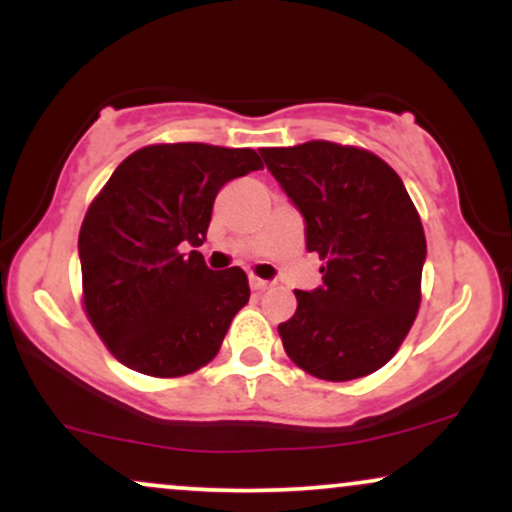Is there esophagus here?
<instances>
[{"label": "esophagus", "instance_id": "esophagus-1", "mask_svg": "<svg viewBox=\"0 0 512 512\" xmlns=\"http://www.w3.org/2000/svg\"><path fill=\"white\" fill-rule=\"evenodd\" d=\"M269 286V281L260 279V276H250V289L252 291H264Z\"/></svg>", "mask_w": 512, "mask_h": 512}]
</instances>
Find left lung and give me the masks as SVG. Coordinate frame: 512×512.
Instances as JSON below:
<instances>
[{
    "label": "left lung",
    "instance_id": "left-lung-1",
    "mask_svg": "<svg viewBox=\"0 0 512 512\" xmlns=\"http://www.w3.org/2000/svg\"><path fill=\"white\" fill-rule=\"evenodd\" d=\"M267 170L305 221L322 286L296 291L281 322L286 354L320 380L375 373L397 354L421 303L426 236L414 202L383 158L356 146L308 142L262 149Z\"/></svg>",
    "mask_w": 512,
    "mask_h": 512
}]
</instances>
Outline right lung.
I'll return each instance as SVG.
<instances>
[{"label":"right lung","instance_id":"1","mask_svg":"<svg viewBox=\"0 0 512 512\" xmlns=\"http://www.w3.org/2000/svg\"><path fill=\"white\" fill-rule=\"evenodd\" d=\"M252 149L154 144L127 156L79 233L84 310L117 361L178 378L219 354L248 303L240 267L214 272L199 248L228 180L260 170Z\"/></svg>","mask_w":512,"mask_h":512}]
</instances>
